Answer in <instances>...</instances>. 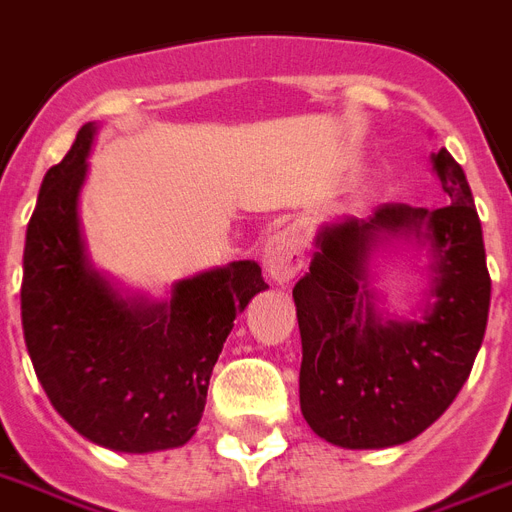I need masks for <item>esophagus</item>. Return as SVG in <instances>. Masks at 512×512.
<instances>
[{"label": "esophagus", "instance_id": "34e87169", "mask_svg": "<svg viewBox=\"0 0 512 512\" xmlns=\"http://www.w3.org/2000/svg\"><path fill=\"white\" fill-rule=\"evenodd\" d=\"M263 265H265V273H268L273 281H278V284L292 281L299 270H302V265H305L302 242H299V236L294 234L292 228L278 231L276 236H270L268 247H265Z\"/></svg>", "mask_w": 512, "mask_h": 512}]
</instances>
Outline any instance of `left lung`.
<instances>
[{
	"mask_svg": "<svg viewBox=\"0 0 512 512\" xmlns=\"http://www.w3.org/2000/svg\"><path fill=\"white\" fill-rule=\"evenodd\" d=\"M431 162L450 205L384 202L368 220L326 226L310 273L294 286L299 407L315 434L347 450L394 447L429 429L458 397L484 342L492 278L479 213L455 157L439 149ZM405 233L432 244L435 305L423 322H381L364 265L378 238Z\"/></svg>",
	"mask_w": 512,
	"mask_h": 512,
	"instance_id": "obj_1",
	"label": "left lung"
}]
</instances>
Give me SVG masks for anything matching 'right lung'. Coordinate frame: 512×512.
I'll use <instances>...</instances> for the list:
<instances>
[{
  "mask_svg": "<svg viewBox=\"0 0 512 512\" xmlns=\"http://www.w3.org/2000/svg\"><path fill=\"white\" fill-rule=\"evenodd\" d=\"M94 123L52 165L28 220L20 315L33 371L81 436L118 452L181 447L194 436L234 318L268 289L252 260L176 284L165 305L126 302L91 270L78 194Z\"/></svg>",
  "mask_w": 512,
  "mask_h": 512,
  "instance_id": "1",
  "label": "right lung"
}]
</instances>
